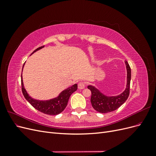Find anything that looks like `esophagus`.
Masks as SVG:
<instances>
[{
  "mask_svg": "<svg viewBox=\"0 0 156 156\" xmlns=\"http://www.w3.org/2000/svg\"><path fill=\"white\" fill-rule=\"evenodd\" d=\"M86 86V83L84 82H79L78 84V88L79 89H83Z\"/></svg>",
  "mask_w": 156,
  "mask_h": 156,
  "instance_id": "34e87169",
  "label": "esophagus"
}]
</instances>
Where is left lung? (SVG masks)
Masks as SVG:
<instances>
[{"mask_svg": "<svg viewBox=\"0 0 156 156\" xmlns=\"http://www.w3.org/2000/svg\"><path fill=\"white\" fill-rule=\"evenodd\" d=\"M127 69L126 87L123 92L117 96H106L100 90L93 85H88V88L90 90L92 96L91 104L93 108L99 112L107 113L117 109L127 100L129 94V86L131 81V68L127 61H125Z\"/></svg>", "mask_w": 156, "mask_h": 156, "instance_id": "1", "label": "left lung"}]
</instances>
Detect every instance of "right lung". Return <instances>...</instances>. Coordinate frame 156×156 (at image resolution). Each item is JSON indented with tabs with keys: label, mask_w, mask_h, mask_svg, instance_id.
<instances>
[{
	"label": "right lung",
	"mask_w": 156,
	"mask_h": 156,
	"mask_svg": "<svg viewBox=\"0 0 156 156\" xmlns=\"http://www.w3.org/2000/svg\"><path fill=\"white\" fill-rule=\"evenodd\" d=\"M44 48V46L40 47V48L33 51L31 55ZM24 65L25 64H23V67H24ZM23 67L22 69V72L23 69ZM21 86L23 96H24L27 101H29L31 104V105L32 107H34L37 111L49 115H56L60 114V112H62L64 110L66 107L67 106L70 96L72 95V93H73L77 90V84H75L71 86L68 88L62 90L58 94V96L57 97L50 99V100H40L32 98L29 95V93L27 92L25 88L24 84H23L22 75Z\"/></svg>",
	"instance_id": "right-lung-1"
}]
</instances>
